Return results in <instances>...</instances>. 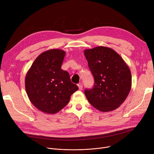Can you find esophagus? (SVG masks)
I'll use <instances>...</instances> for the list:
<instances>
[{
    "instance_id": "34e87169",
    "label": "esophagus",
    "mask_w": 154,
    "mask_h": 154,
    "mask_svg": "<svg viewBox=\"0 0 154 154\" xmlns=\"http://www.w3.org/2000/svg\"><path fill=\"white\" fill-rule=\"evenodd\" d=\"M78 87H79V88L80 91H82V90L83 85H82V84L81 83H80V84H78Z\"/></svg>"
}]
</instances>
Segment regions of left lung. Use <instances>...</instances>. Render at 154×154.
Returning a JSON list of instances; mask_svg holds the SVG:
<instances>
[{
  "label": "left lung",
  "instance_id": "1",
  "mask_svg": "<svg viewBox=\"0 0 154 154\" xmlns=\"http://www.w3.org/2000/svg\"><path fill=\"white\" fill-rule=\"evenodd\" d=\"M94 78L92 88L85 95L92 106L102 112L117 109L126 99L132 85L130 69L113 49L99 46L84 51Z\"/></svg>",
  "mask_w": 154,
  "mask_h": 154
}]
</instances>
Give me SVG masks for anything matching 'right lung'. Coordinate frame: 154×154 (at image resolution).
Masks as SVG:
<instances>
[{
	"mask_svg": "<svg viewBox=\"0 0 154 154\" xmlns=\"http://www.w3.org/2000/svg\"><path fill=\"white\" fill-rule=\"evenodd\" d=\"M66 52L51 49L39 55L26 76L29 98L39 110L56 114L69 103L70 96L79 89L68 72L61 69Z\"/></svg>",
	"mask_w": 154,
	"mask_h": 154,
	"instance_id": "right-lung-1",
	"label": "right lung"
}]
</instances>
